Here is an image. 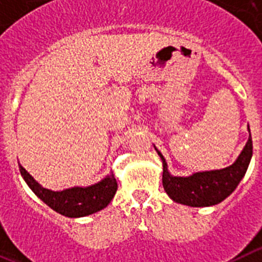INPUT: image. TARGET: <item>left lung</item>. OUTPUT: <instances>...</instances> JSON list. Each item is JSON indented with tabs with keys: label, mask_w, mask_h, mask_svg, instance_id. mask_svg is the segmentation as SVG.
<instances>
[{
	"label": "left lung",
	"mask_w": 262,
	"mask_h": 262,
	"mask_svg": "<svg viewBox=\"0 0 262 262\" xmlns=\"http://www.w3.org/2000/svg\"><path fill=\"white\" fill-rule=\"evenodd\" d=\"M248 142L232 165L215 170L195 172L190 176H172L168 170V164L161 152L155 147L163 161V186L174 202L191 207H207L224 201L232 194L248 169L252 159L251 129L248 126Z\"/></svg>",
	"instance_id": "1"
}]
</instances>
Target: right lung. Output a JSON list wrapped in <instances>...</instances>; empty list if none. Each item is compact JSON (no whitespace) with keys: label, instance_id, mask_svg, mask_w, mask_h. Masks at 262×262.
<instances>
[{"label":"right lung","instance_id":"1","mask_svg":"<svg viewBox=\"0 0 262 262\" xmlns=\"http://www.w3.org/2000/svg\"><path fill=\"white\" fill-rule=\"evenodd\" d=\"M23 180L36 196L59 214L68 217L88 216L107 207L117 193L118 185L113 172L97 184L90 186H73L55 191L46 189L34 180L31 174L19 164Z\"/></svg>","mask_w":262,"mask_h":262}]
</instances>
